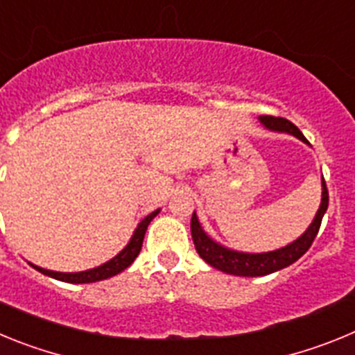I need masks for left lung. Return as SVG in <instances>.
<instances>
[{"label": "left lung", "mask_w": 355, "mask_h": 355, "mask_svg": "<svg viewBox=\"0 0 355 355\" xmlns=\"http://www.w3.org/2000/svg\"><path fill=\"white\" fill-rule=\"evenodd\" d=\"M259 122L266 130L277 131V133H288L297 137L299 140H302L304 144L309 146V142L306 140L300 130L295 124H291L290 121L283 117H272V115H261L258 117ZM329 206V192L327 187H325L324 175H322V202H320V208L316 211L315 218L309 224V227L300 234L297 240H293L288 245L281 247V249L270 250V252H240V250H233L229 247L222 245L218 241L213 240L208 233H206L202 225H200L199 218H197L196 211L192 215V222H190V227H192V238L196 250L199 252V256L205 259L208 265H211L216 270L225 272V274L231 275H240V277H261V275L274 274V272L281 270V268H286L291 263H295L300 256L307 252V249L311 247L313 240L318 234L320 224H322V218H324L325 211H327Z\"/></svg>", "instance_id": "1"}]
</instances>
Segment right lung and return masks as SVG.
<instances>
[{
  "mask_svg": "<svg viewBox=\"0 0 355 355\" xmlns=\"http://www.w3.org/2000/svg\"><path fill=\"white\" fill-rule=\"evenodd\" d=\"M159 213V209L156 211L149 213V215L144 218V220L139 222L137 229H135L133 236L131 240L128 241V245L114 256V258L110 259V261L103 263V265L96 266V268H90V270H83V272H53V270H46V268H40V266L33 265L30 263L35 270H39L40 274L49 275V277L56 279V281H64V283H71V284H87V283H97V281H103V279L114 277V275L121 274L122 270H126L128 266L135 261V258L140 254V249H142V241L144 236H146L147 225L150 224V220L155 218L156 215Z\"/></svg>",
  "mask_w": 355,
  "mask_h": 355,
  "instance_id": "right-lung-1",
  "label": "right lung"
}]
</instances>
